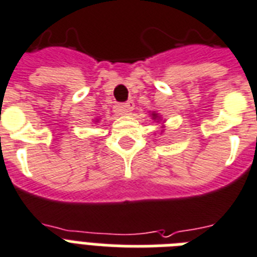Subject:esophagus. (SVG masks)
<instances>
[{
  "mask_svg": "<svg viewBox=\"0 0 257 257\" xmlns=\"http://www.w3.org/2000/svg\"><path fill=\"white\" fill-rule=\"evenodd\" d=\"M133 108H134V102L133 100H128L126 103H122L118 106V111L119 114H123V115H127V114H130L133 111Z\"/></svg>",
  "mask_w": 257,
  "mask_h": 257,
  "instance_id": "1",
  "label": "esophagus"
}]
</instances>
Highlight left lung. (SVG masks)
<instances>
[{"label": "left lung", "mask_w": 257, "mask_h": 257, "mask_svg": "<svg viewBox=\"0 0 257 257\" xmlns=\"http://www.w3.org/2000/svg\"><path fill=\"white\" fill-rule=\"evenodd\" d=\"M151 115H153V119H155V120H158V122H159V115H158L157 112H153Z\"/></svg>", "instance_id": "obj_1"}]
</instances>
